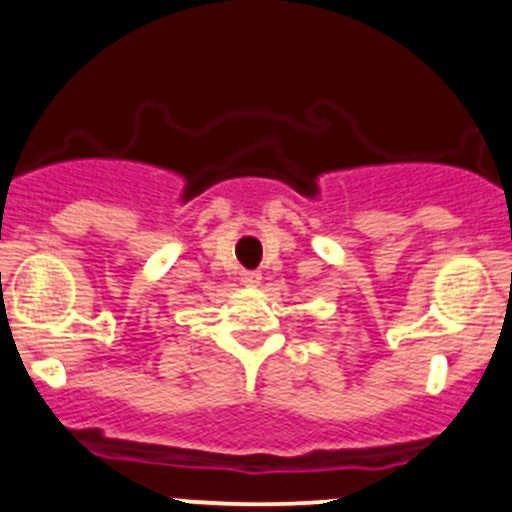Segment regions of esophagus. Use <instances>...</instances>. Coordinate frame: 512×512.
<instances>
[{"label": "esophagus", "mask_w": 512, "mask_h": 512, "mask_svg": "<svg viewBox=\"0 0 512 512\" xmlns=\"http://www.w3.org/2000/svg\"><path fill=\"white\" fill-rule=\"evenodd\" d=\"M260 272H257V270H245V272H242V275H240V280L242 282H245V285H257V282H260Z\"/></svg>", "instance_id": "34e87169"}]
</instances>
